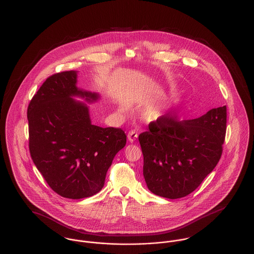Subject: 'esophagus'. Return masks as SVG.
<instances>
[{
  "label": "esophagus",
  "mask_w": 254,
  "mask_h": 254,
  "mask_svg": "<svg viewBox=\"0 0 254 254\" xmlns=\"http://www.w3.org/2000/svg\"><path fill=\"white\" fill-rule=\"evenodd\" d=\"M137 136H138V133L135 130H130L127 134V138H128L129 142H134L136 140Z\"/></svg>",
  "instance_id": "1"
}]
</instances>
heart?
I'll return each instance as SVG.
<instances>
[{
  "label": "heart",
  "mask_w": 254,
  "mask_h": 254,
  "mask_svg": "<svg viewBox=\"0 0 254 254\" xmlns=\"http://www.w3.org/2000/svg\"><path fill=\"white\" fill-rule=\"evenodd\" d=\"M156 113H155V115H156Z\"/></svg>",
  "instance_id": "obj_1"
}]
</instances>
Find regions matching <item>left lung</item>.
<instances>
[{"label": "left lung", "instance_id": "left-lung-1", "mask_svg": "<svg viewBox=\"0 0 254 254\" xmlns=\"http://www.w3.org/2000/svg\"><path fill=\"white\" fill-rule=\"evenodd\" d=\"M226 106L193 120L162 115L149 124L138 140L144 157L143 175L156 195H189L216 166L226 133Z\"/></svg>", "mask_w": 254, "mask_h": 254}]
</instances>
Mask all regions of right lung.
I'll return each mask as SVG.
<instances>
[{"label":"right lung","mask_w":254,"mask_h":254,"mask_svg":"<svg viewBox=\"0 0 254 254\" xmlns=\"http://www.w3.org/2000/svg\"><path fill=\"white\" fill-rule=\"evenodd\" d=\"M75 84L74 70L49 76L27 111L31 157L52 190L69 199L98 193L114 156L127 143L120 127L91 124L88 107L70 97L96 100L98 95L82 92Z\"/></svg>","instance_id":"obj_1"}]
</instances>
